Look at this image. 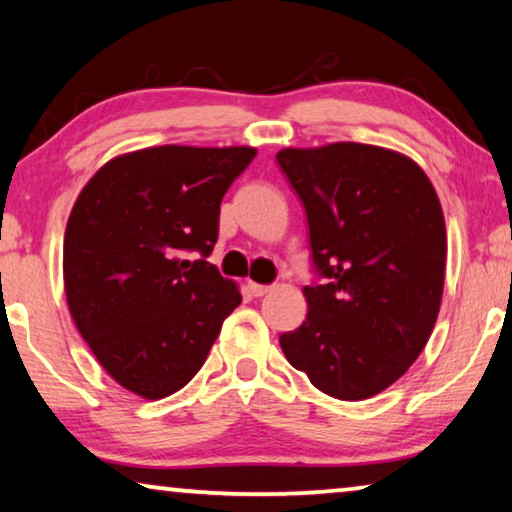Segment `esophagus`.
Segmentation results:
<instances>
[{
	"mask_svg": "<svg viewBox=\"0 0 512 512\" xmlns=\"http://www.w3.org/2000/svg\"><path fill=\"white\" fill-rule=\"evenodd\" d=\"M247 290L254 297H263V295H267L272 290V286H263V283H254V281H249L247 283Z\"/></svg>",
	"mask_w": 512,
	"mask_h": 512,
	"instance_id": "34e87169",
	"label": "esophagus"
}]
</instances>
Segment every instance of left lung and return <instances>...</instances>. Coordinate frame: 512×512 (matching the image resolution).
Returning a JSON list of instances; mask_svg holds the SVG:
<instances>
[{
	"mask_svg": "<svg viewBox=\"0 0 512 512\" xmlns=\"http://www.w3.org/2000/svg\"><path fill=\"white\" fill-rule=\"evenodd\" d=\"M277 162L309 222V313L279 336L297 371L327 396L364 400L410 368L435 327L446 226L419 164L389 148L338 141L283 148Z\"/></svg>",
	"mask_w": 512,
	"mask_h": 512,
	"instance_id": "obj_1",
	"label": "left lung"
}]
</instances>
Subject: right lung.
<instances>
[{
    "mask_svg": "<svg viewBox=\"0 0 512 512\" xmlns=\"http://www.w3.org/2000/svg\"><path fill=\"white\" fill-rule=\"evenodd\" d=\"M254 157L249 146L144 148L109 160L77 196L64 235L70 316L141 398L183 389L242 302L206 258L224 194Z\"/></svg>",
    "mask_w": 512,
    "mask_h": 512,
    "instance_id": "right-lung-1",
    "label": "right lung"
}]
</instances>
